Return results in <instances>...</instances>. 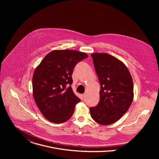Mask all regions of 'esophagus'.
Masks as SVG:
<instances>
[{"instance_id": "obj_1", "label": "esophagus", "mask_w": 159, "mask_h": 159, "mask_svg": "<svg viewBox=\"0 0 159 159\" xmlns=\"http://www.w3.org/2000/svg\"><path fill=\"white\" fill-rule=\"evenodd\" d=\"M85 95H86L85 94H82V96H82V100H84V99H85Z\"/></svg>"}]
</instances>
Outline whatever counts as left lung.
<instances>
[{
	"label": "left lung",
	"instance_id": "left-lung-1",
	"mask_svg": "<svg viewBox=\"0 0 159 159\" xmlns=\"http://www.w3.org/2000/svg\"><path fill=\"white\" fill-rule=\"evenodd\" d=\"M91 57L101 89L100 101L90 107V115L100 125H111L120 119L132 103V77L124 63L115 57L99 53Z\"/></svg>",
	"mask_w": 159,
	"mask_h": 159
}]
</instances>
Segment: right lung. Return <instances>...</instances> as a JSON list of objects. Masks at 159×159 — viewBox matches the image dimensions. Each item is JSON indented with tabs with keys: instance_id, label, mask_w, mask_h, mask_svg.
<instances>
[{
	"instance_id": "1",
	"label": "right lung",
	"mask_w": 159,
	"mask_h": 159,
	"mask_svg": "<svg viewBox=\"0 0 159 159\" xmlns=\"http://www.w3.org/2000/svg\"><path fill=\"white\" fill-rule=\"evenodd\" d=\"M76 50H54L45 56L33 77L34 101L48 121L62 123L74 114L80 99L74 93L72 75L78 62L87 58Z\"/></svg>"
}]
</instances>
